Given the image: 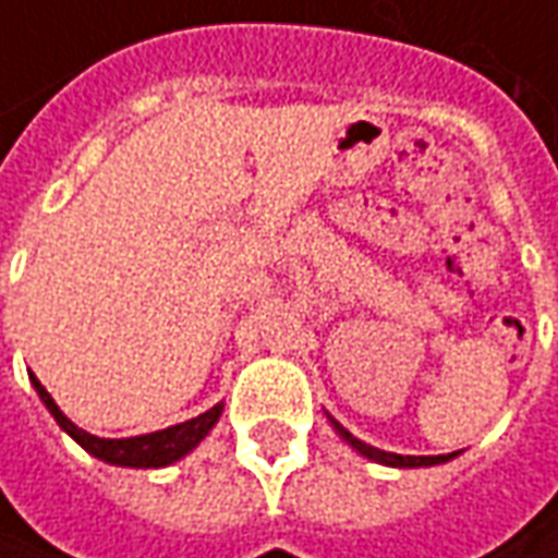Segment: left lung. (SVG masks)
<instances>
[{
	"label": "left lung",
	"mask_w": 558,
	"mask_h": 558,
	"mask_svg": "<svg viewBox=\"0 0 558 558\" xmlns=\"http://www.w3.org/2000/svg\"><path fill=\"white\" fill-rule=\"evenodd\" d=\"M335 428L341 432V438H344L350 447H356L362 456H368L374 462H384V465H396V469H420V465H438V462H447V459H453L456 453H447V456H401V453H387V450H377V447H368V444H362L360 438H353L344 426Z\"/></svg>",
	"instance_id": "1"
}]
</instances>
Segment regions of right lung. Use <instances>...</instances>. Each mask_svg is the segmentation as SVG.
I'll return each mask as SVG.
<instances>
[{"label": "right lung", "instance_id": "1", "mask_svg": "<svg viewBox=\"0 0 558 558\" xmlns=\"http://www.w3.org/2000/svg\"><path fill=\"white\" fill-rule=\"evenodd\" d=\"M29 380H33L35 392L41 396V401L48 404V411L53 414V420L60 423V428H65L87 453H93L96 459H102V462H111V465H130V469H162V465L178 462L181 456L190 453V450L211 432L214 423L223 414V404H214L211 411L193 416V420H186V423H178V426L162 428V432H150V435H138V438H120V441H114V438H96V435H89L84 428H77L75 423L57 408V401L50 399V392L38 384L35 374Z\"/></svg>", "mask_w": 558, "mask_h": 558}]
</instances>
